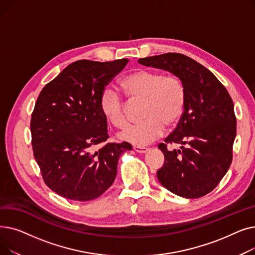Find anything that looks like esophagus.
Returning a JSON list of instances; mask_svg holds the SVG:
<instances>
[{
	"mask_svg": "<svg viewBox=\"0 0 255 255\" xmlns=\"http://www.w3.org/2000/svg\"><path fill=\"white\" fill-rule=\"evenodd\" d=\"M133 150H134L135 152L137 153H146V151H148L149 149L146 148V146H139V145H134L133 146Z\"/></svg>",
	"mask_w": 255,
	"mask_h": 255,
	"instance_id": "1",
	"label": "esophagus"
}]
</instances>
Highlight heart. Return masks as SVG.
Here are the masks:
<instances>
[{
  "label": "heart",
  "mask_w": 255,
  "mask_h": 255,
  "mask_svg": "<svg viewBox=\"0 0 255 255\" xmlns=\"http://www.w3.org/2000/svg\"><path fill=\"white\" fill-rule=\"evenodd\" d=\"M121 87L131 101H143L141 123L132 125L121 133V138L137 145H144L158 138L164 125L171 127L181 119L186 101L182 79L175 74L157 70L138 69L121 80ZM100 107L104 117L117 128L128 124V106L116 91L103 92Z\"/></svg>",
  "instance_id": "obj_1"
}]
</instances>
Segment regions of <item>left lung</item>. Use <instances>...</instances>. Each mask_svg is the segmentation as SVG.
Wrapping results in <instances>:
<instances>
[{"instance_id":"8db88e82","label":"left lung","mask_w":255,"mask_h":255,"mask_svg":"<svg viewBox=\"0 0 255 255\" xmlns=\"http://www.w3.org/2000/svg\"><path fill=\"white\" fill-rule=\"evenodd\" d=\"M138 63L179 76L186 101L177 128L160 143L164 164L157 178L167 190L185 198H198L222 180L233 160L237 133L234 103L225 87L206 67L182 53L142 58ZM167 143L181 144L168 151Z\"/></svg>"}]
</instances>
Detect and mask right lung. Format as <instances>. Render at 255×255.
<instances>
[{
	"label": "right lung",
	"mask_w": 255,
	"mask_h": 255,
	"mask_svg": "<svg viewBox=\"0 0 255 255\" xmlns=\"http://www.w3.org/2000/svg\"><path fill=\"white\" fill-rule=\"evenodd\" d=\"M76 61L40 92L31 119L34 157L49 188L77 202L110 188L128 142L105 143L107 122L100 100L105 87L127 65Z\"/></svg>",
	"instance_id": "right-lung-1"
}]
</instances>
